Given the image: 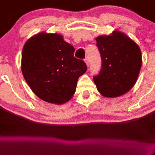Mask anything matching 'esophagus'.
Masks as SVG:
<instances>
[{
    "mask_svg": "<svg viewBox=\"0 0 155 155\" xmlns=\"http://www.w3.org/2000/svg\"><path fill=\"white\" fill-rule=\"evenodd\" d=\"M84 61H85V63H86V66H89V60H88V58H86V59L84 60Z\"/></svg>",
    "mask_w": 155,
    "mask_h": 155,
    "instance_id": "34e87169",
    "label": "esophagus"
}]
</instances>
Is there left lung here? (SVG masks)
Masks as SVG:
<instances>
[{
    "label": "left lung",
    "instance_id": "obj_1",
    "mask_svg": "<svg viewBox=\"0 0 155 155\" xmlns=\"http://www.w3.org/2000/svg\"><path fill=\"white\" fill-rule=\"evenodd\" d=\"M102 60L101 70L93 80L104 97L126 94L135 84L142 65L139 46L124 33L114 31L110 35L96 38Z\"/></svg>",
    "mask_w": 155,
    "mask_h": 155
}]
</instances>
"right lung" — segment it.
Listing matches in <instances>:
<instances>
[{"label":"right lung","mask_w":155,"mask_h":155,"mask_svg":"<svg viewBox=\"0 0 155 155\" xmlns=\"http://www.w3.org/2000/svg\"><path fill=\"white\" fill-rule=\"evenodd\" d=\"M61 35L41 32L25 43L21 71L33 92L46 102L63 104L75 92L87 66Z\"/></svg>","instance_id":"add662e5"}]
</instances>
